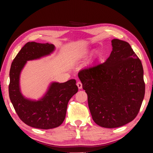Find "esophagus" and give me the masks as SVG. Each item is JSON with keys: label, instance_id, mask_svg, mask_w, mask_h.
<instances>
[{"label": "esophagus", "instance_id": "1", "mask_svg": "<svg viewBox=\"0 0 153 153\" xmlns=\"http://www.w3.org/2000/svg\"><path fill=\"white\" fill-rule=\"evenodd\" d=\"M77 87H78L79 89H82V82H77Z\"/></svg>", "mask_w": 153, "mask_h": 153}]
</instances>
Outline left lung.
<instances>
[{
	"label": "left lung",
	"instance_id": "left-lung-1",
	"mask_svg": "<svg viewBox=\"0 0 153 153\" xmlns=\"http://www.w3.org/2000/svg\"><path fill=\"white\" fill-rule=\"evenodd\" d=\"M107 61L82 69L78 77L88 95L92 120L97 125L115 128L138 115L145 94L141 61L129 44L113 39Z\"/></svg>",
	"mask_w": 153,
	"mask_h": 153
}]
</instances>
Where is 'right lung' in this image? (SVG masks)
I'll return each instance as SVG.
<instances>
[{"label":"right lung","instance_id":"add662e5","mask_svg":"<svg viewBox=\"0 0 153 153\" xmlns=\"http://www.w3.org/2000/svg\"><path fill=\"white\" fill-rule=\"evenodd\" d=\"M54 49L52 44L27 42L15 56L10 69V100L20 120L35 128L48 129L60 126L65 118L69 100L78 91L76 80L70 79L61 84L52 83L46 95L38 101L26 99L21 94L19 75L27 61L49 55Z\"/></svg>","mask_w":153,"mask_h":153}]
</instances>
